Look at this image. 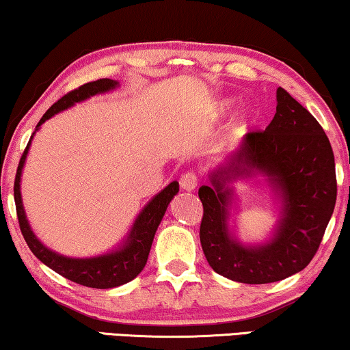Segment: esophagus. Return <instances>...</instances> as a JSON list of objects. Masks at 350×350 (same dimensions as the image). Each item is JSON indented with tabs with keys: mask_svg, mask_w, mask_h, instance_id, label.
Returning <instances> with one entry per match:
<instances>
[{
	"mask_svg": "<svg viewBox=\"0 0 350 350\" xmlns=\"http://www.w3.org/2000/svg\"><path fill=\"white\" fill-rule=\"evenodd\" d=\"M198 183H199L198 174H196V172H193V170L186 172V174L181 175V178H180V186L185 191L196 189V188H198Z\"/></svg>",
	"mask_w": 350,
	"mask_h": 350,
	"instance_id": "34e87169",
	"label": "esophagus"
}]
</instances>
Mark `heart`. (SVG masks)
<instances>
[{"mask_svg":"<svg viewBox=\"0 0 350 350\" xmlns=\"http://www.w3.org/2000/svg\"><path fill=\"white\" fill-rule=\"evenodd\" d=\"M228 108H229V103H228V102L219 103V107H218V113L228 111ZM247 122H248V121H243V122H241V126H247Z\"/></svg>","mask_w":350,"mask_h":350,"instance_id":"b5f03b06","label":"heart"}]
</instances>
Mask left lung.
<instances>
[{"instance_id": "left-lung-1", "label": "left lung", "mask_w": 350, "mask_h": 350, "mask_svg": "<svg viewBox=\"0 0 350 350\" xmlns=\"http://www.w3.org/2000/svg\"><path fill=\"white\" fill-rule=\"evenodd\" d=\"M250 170L265 173L284 202V218L275 241L256 249L234 241L226 226L230 190L224 185ZM210 181L212 186L199 188L204 207L199 236L215 272L242 284H271L309 265L336 204L334 154L317 119L285 89H277L269 126L248 132Z\"/></svg>"}]
</instances>
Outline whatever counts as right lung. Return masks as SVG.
Returning a JSON list of instances; mask_svg holds the SVG:
<instances>
[{
    "label": "right lung",
    "mask_w": 350,
    "mask_h": 350,
    "mask_svg": "<svg viewBox=\"0 0 350 350\" xmlns=\"http://www.w3.org/2000/svg\"><path fill=\"white\" fill-rule=\"evenodd\" d=\"M118 85L116 81L113 79H97L90 81L79 85L78 89L71 90V92L65 94L64 97L52 105V107L44 113V116L40 119L36 129L41 126L42 122L54 116L62 109H66L71 105L83 102V100L92 97L95 94L107 92ZM31 138L23 151L18 162L16 180H14V200H16V210H17V219L18 226H21L22 236L25 239L27 245L30 247L38 260H41L46 266H49L52 271L57 274L64 275L65 279L76 284L90 286V288H113V286H119L127 284L132 279L140 274L143 267H145L148 261V255H150L152 239H154L156 229L159 226L162 217H164L167 205L174 199V196L178 193V183L174 181L162 189L150 204L143 208V212L138 215V218L133 223V228L131 234H129L126 245L121 250L108 253V255H102L97 258H85V260H76V258H66L57 253L51 252L35 237V234L28 226L25 212H23L22 198H21V175L23 169V162H25L28 148H30Z\"/></svg>",
    "instance_id": "1"
}]
</instances>
